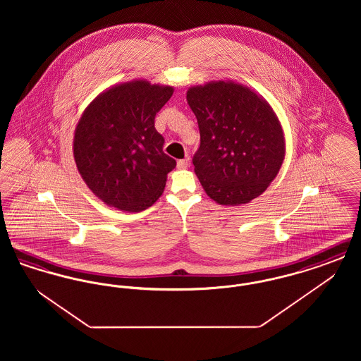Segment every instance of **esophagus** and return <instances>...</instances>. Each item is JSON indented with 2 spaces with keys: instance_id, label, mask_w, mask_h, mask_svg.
Returning a JSON list of instances; mask_svg holds the SVG:
<instances>
[{
  "instance_id": "1",
  "label": "esophagus",
  "mask_w": 361,
  "mask_h": 361,
  "mask_svg": "<svg viewBox=\"0 0 361 361\" xmlns=\"http://www.w3.org/2000/svg\"><path fill=\"white\" fill-rule=\"evenodd\" d=\"M189 166V157H185L184 159L177 161V168L178 169H187Z\"/></svg>"
}]
</instances>
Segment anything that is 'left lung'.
<instances>
[{"instance_id": "8db88e82", "label": "left lung", "mask_w": 361, "mask_h": 361, "mask_svg": "<svg viewBox=\"0 0 361 361\" xmlns=\"http://www.w3.org/2000/svg\"><path fill=\"white\" fill-rule=\"evenodd\" d=\"M187 100L200 130L195 173L207 195L230 207L258 197L286 157L284 131L271 104L231 80L190 86Z\"/></svg>"}]
</instances>
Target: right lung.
<instances>
[{"label": "right lung", "instance_id": "add662e5", "mask_svg": "<svg viewBox=\"0 0 361 361\" xmlns=\"http://www.w3.org/2000/svg\"><path fill=\"white\" fill-rule=\"evenodd\" d=\"M174 87L133 80L96 96L75 126L73 155L78 173L106 206L139 212L162 195L176 161L162 150L157 112Z\"/></svg>", "mask_w": 361, "mask_h": 361}]
</instances>
